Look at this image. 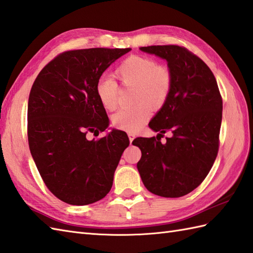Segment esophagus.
Here are the masks:
<instances>
[{
  "label": "esophagus",
  "mask_w": 253,
  "mask_h": 253,
  "mask_svg": "<svg viewBox=\"0 0 253 253\" xmlns=\"http://www.w3.org/2000/svg\"><path fill=\"white\" fill-rule=\"evenodd\" d=\"M128 138H129V141L132 142L133 139L136 138V135H135V133H132V132H128Z\"/></svg>",
  "instance_id": "obj_1"
}]
</instances>
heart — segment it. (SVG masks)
Segmentation results:
<instances>
[{"label":"heart","instance_id":"obj_1","mask_svg":"<svg viewBox=\"0 0 253 253\" xmlns=\"http://www.w3.org/2000/svg\"><path fill=\"white\" fill-rule=\"evenodd\" d=\"M115 76L124 85L135 88L132 102L137 104L117 112L113 116V123L122 130L137 132L151 117L152 109H161L168 101L171 89L170 73L166 67L157 65L151 58L130 56L117 67ZM95 92L106 110L116 109L118 85L112 77L99 78Z\"/></svg>","mask_w":253,"mask_h":253}]
</instances>
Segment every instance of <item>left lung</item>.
Returning a JSON list of instances; mask_svg holds the SVG:
<instances>
[{
  "instance_id": "left-lung-1",
  "label": "left lung",
  "mask_w": 253,
  "mask_h": 253,
  "mask_svg": "<svg viewBox=\"0 0 253 253\" xmlns=\"http://www.w3.org/2000/svg\"><path fill=\"white\" fill-rule=\"evenodd\" d=\"M140 51L168 62L171 89L166 103L149 123L157 139L137 138V169L144 187L161 197L179 198L201 184L218 151L223 101L211 69L178 45L142 46ZM172 137L162 144L158 136Z\"/></svg>"
}]
</instances>
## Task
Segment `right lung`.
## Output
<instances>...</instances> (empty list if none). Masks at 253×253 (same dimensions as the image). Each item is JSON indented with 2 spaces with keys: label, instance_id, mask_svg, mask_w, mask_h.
<instances>
[{
  "label": "right lung",
  "instance_id": "obj_1",
  "mask_svg": "<svg viewBox=\"0 0 253 253\" xmlns=\"http://www.w3.org/2000/svg\"><path fill=\"white\" fill-rule=\"evenodd\" d=\"M131 49L68 51L38 75L28 100V142L38 170L49 190L72 206L104 198L129 139L109 127V117L95 92L105 69Z\"/></svg>",
  "mask_w": 253,
  "mask_h": 253
}]
</instances>
